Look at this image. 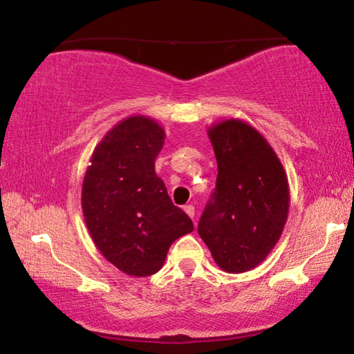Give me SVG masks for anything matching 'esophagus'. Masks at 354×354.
I'll list each match as a JSON object with an SVG mask.
<instances>
[{"instance_id": "34e87169", "label": "esophagus", "mask_w": 354, "mask_h": 354, "mask_svg": "<svg viewBox=\"0 0 354 354\" xmlns=\"http://www.w3.org/2000/svg\"><path fill=\"white\" fill-rule=\"evenodd\" d=\"M183 209H185V212L192 217V219L195 217V206H193V205H187L185 207H183Z\"/></svg>"}]
</instances>
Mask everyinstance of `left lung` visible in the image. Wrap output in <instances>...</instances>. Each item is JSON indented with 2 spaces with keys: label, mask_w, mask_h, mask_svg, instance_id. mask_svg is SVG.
<instances>
[{
  "label": "left lung",
  "mask_w": 354,
  "mask_h": 354,
  "mask_svg": "<svg viewBox=\"0 0 354 354\" xmlns=\"http://www.w3.org/2000/svg\"><path fill=\"white\" fill-rule=\"evenodd\" d=\"M217 161L214 193L198 234L216 264L240 274L268 258L288 217L287 174L263 135L240 119L207 130Z\"/></svg>",
  "instance_id": "1"
}]
</instances>
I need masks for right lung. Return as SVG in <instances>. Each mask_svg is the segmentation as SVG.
<instances>
[{"label":"right lung","instance_id":"obj_1","mask_svg":"<svg viewBox=\"0 0 354 354\" xmlns=\"http://www.w3.org/2000/svg\"><path fill=\"white\" fill-rule=\"evenodd\" d=\"M164 138V129L147 115L120 120L95 148L82 185L91 240L111 264L135 277L156 274L174 241L193 230L154 171Z\"/></svg>","mask_w":354,"mask_h":354}]
</instances>
